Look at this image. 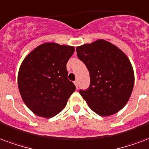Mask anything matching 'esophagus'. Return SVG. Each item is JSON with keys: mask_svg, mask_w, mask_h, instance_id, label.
<instances>
[{"mask_svg": "<svg viewBox=\"0 0 149 149\" xmlns=\"http://www.w3.org/2000/svg\"><path fill=\"white\" fill-rule=\"evenodd\" d=\"M74 84L76 85V87H77V88H78V80H75Z\"/></svg>", "mask_w": 149, "mask_h": 149, "instance_id": "34e87169", "label": "esophagus"}]
</instances>
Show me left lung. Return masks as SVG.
I'll return each mask as SVG.
<instances>
[{
	"label": "left lung",
	"instance_id": "obj_1",
	"mask_svg": "<svg viewBox=\"0 0 149 149\" xmlns=\"http://www.w3.org/2000/svg\"><path fill=\"white\" fill-rule=\"evenodd\" d=\"M76 50L90 73V86L80 90L81 96L100 116L116 114L127 103L134 84L133 66L128 57L103 39L84 44Z\"/></svg>",
	"mask_w": 149,
	"mask_h": 149
}]
</instances>
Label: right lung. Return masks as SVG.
Returning <instances> with one entry per match:
<instances>
[{"label":"right lung","mask_w":149,"mask_h":149,"mask_svg":"<svg viewBox=\"0 0 149 149\" xmlns=\"http://www.w3.org/2000/svg\"><path fill=\"white\" fill-rule=\"evenodd\" d=\"M74 50L71 46L46 42L23 61L18 73L19 90L24 103L36 115L49 118L65 107L76 90L66 69Z\"/></svg>","instance_id":"1"}]
</instances>
